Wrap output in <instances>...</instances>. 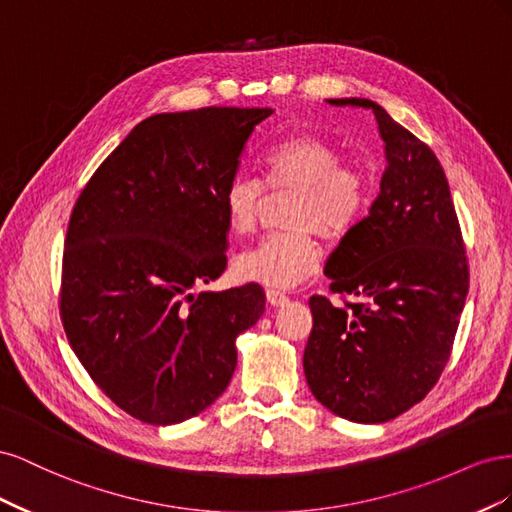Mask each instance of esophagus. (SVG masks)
Instances as JSON below:
<instances>
[{"label":"esophagus","instance_id":"34e87169","mask_svg":"<svg viewBox=\"0 0 512 512\" xmlns=\"http://www.w3.org/2000/svg\"><path fill=\"white\" fill-rule=\"evenodd\" d=\"M267 301H269L271 305H275V307H280V305H286V303H288V297H286V294H284L282 290L267 288Z\"/></svg>","mask_w":512,"mask_h":512}]
</instances>
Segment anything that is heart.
<instances>
[{
  "mask_svg": "<svg viewBox=\"0 0 512 512\" xmlns=\"http://www.w3.org/2000/svg\"><path fill=\"white\" fill-rule=\"evenodd\" d=\"M262 177L271 190H294L286 232L262 237L235 258L239 280L271 288H290L318 269L324 239H342L359 224L371 200V183L361 168L342 164L337 147L318 136H292L269 147L260 158ZM226 224L235 235L256 226L262 183L239 170L226 183Z\"/></svg>",
  "mask_w": 512,
  "mask_h": 512,
  "instance_id": "obj_1",
  "label": "heart"
}]
</instances>
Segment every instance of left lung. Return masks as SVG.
<instances>
[{"label":"left lung","instance_id":"1","mask_svg":"<svg viewBox=\"0 0 512 512\" xmlns=\"http://www.w3.org/2000/svg\"><path fill=\"white\" fill-rule=\"evenodd\" d=\"M384 141L380 194L367 218L331 252V290L356 301L335 307L314 294L303 352L309 389L324 408L376 425L404 414L438 382L451 356L470 286L466 250L444 170L433 151L367 98Z\"/></svg>","mask_w":512,"mask_h":512}]
</instances>
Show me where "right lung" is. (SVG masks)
<instances>
[{
	"mask_svg": "<svg viewBox=\"0 0 512 512\" xmlns=\"http://www.w3.org/2000/svg\"><path fill=\"white\" fill-rule=\"evenodd\" d=\"M271 108L162 113L123 138L76 200L61 320L87 374L149 425L207 410L237 367V337L265 312L258 284L194 288L226 269L222 194Z\"/></svg>",
	"mask_w": 512,
	"mask_h": 512,
	"instance_id": "obj_1",
	"label": "right lung"
}]
</instances>
